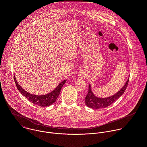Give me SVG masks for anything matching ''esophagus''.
I'll list each match as a JSON object with an SVG mask.
<instances>
[{"instance_id":"1","label":"esophagus","mask_w":147,"mask_h":147,"mask_svg":"<svg viewBox=\"0 0 147 147\" xmlns=\"http://www.w3.org/2000/svg\"><path fill=\"white\" fill-rule=\"evenodd\" d=\"M84 76H85V72H84V71H80V72L78 73V76H79L80 77H84Z\"/></svg>"}]
</instances>
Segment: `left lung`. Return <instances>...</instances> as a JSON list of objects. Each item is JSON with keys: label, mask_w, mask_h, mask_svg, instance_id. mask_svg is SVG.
<instances>
[{"label": "left lung", "mask_w": 147, "mask_h": 147, "mask_svg": "<svg viewBox=\"0 0 147 147\" xmlns=\"http://www.w3.org/2000/svg\"><path fill=\"white\" fill-rule=\"evenodd\" d=\"M129 78L125 82V85L123 87V88L116 94L114 95L107 98H99L96 97L92 93L91 87L89 86L88 87V92L87 95L86 96V104L88 107H90L92 109H100L108 107L112 104L116 99H117L120 96H121L124 91L126 90L128 83H129Z\"/></svg>", "instance_id": "left-lung-1"}]
</instances>
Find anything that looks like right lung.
<instances>
[{
	"mask_svg": "<svg viewBox=\"0 0 147 147\" xmlns=\"http://www.w3.org/2000/svg\"><path fill=\"white\" fill-rule=\"evenodd\" d=\"M14 81L16 83V87L20 92L24 96H25L28 100L32 102L34 104L37 105L39 107H48L50 106L51 105L53 104L57 99V97L59 96L60 91L61 90L62 87L65 84L66 80H65L60 82L58 86L51 93L48 94L44 95H34L31 94L25 90H24L21 86H19L18 84L15 77H14Z\"/></svg>",
	"mask_w": 147,
	"mask_h": 147,
	"instance_id": "add662e5",
	"label": "right lung"
}]
</instances>
